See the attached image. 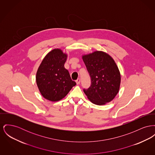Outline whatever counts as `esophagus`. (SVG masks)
<instances>
[{"mask_svg":"<svg viewBox=\"0 0 155 155\" xmlns=\"http://www.w3.org/2000/svg\"><path fill=\"white\" fill-rule=\"evenodd\" d=\"M75 82H76L77 85H79L80 83V78H78V79L75 81Z\"/></svg>","mask_w":155,"mask_h":155,"instance_id":"obj_1","label":"esophagus"}]
</instances>
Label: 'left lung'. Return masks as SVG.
Listing matches in <instances>:
<instances>
[{
  "label": "left lung",
  "instance_id": "1",
  "mask_svg": "<svg viewBox=\"0 0 155 155\" xmlns=\"http://www.w3.org/2000/svg\"><path fill=\"white\" fill-rule=\"evenodd\" d=\"M82 58L91 77V86L84 89L88 100L98 105L113 100L118 93L121 80L114 60L102 51L82 55Z\"/></svg>",
  "mask_w": 155,
  "mask_h": 155
}]
</instances>
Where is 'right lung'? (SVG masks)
<instances>
[{
	"instance_id": "obj_1",
	"label": "right lung",
	"mask_w": 155,
	"mask_h": 155,
	"mask_svg": "<svg viewBox=\"0 0 155 155\" xmlns=\"http://www.w3.org/2000/svg\"><path fill=\"white\" fill-rule=\"evenodd\" d=\"M67 56L61 49H53L45 57L38 68L37 85L41 95L47 100H62L76 85L64 67Z\"/></svg>"
}]
</instances>
